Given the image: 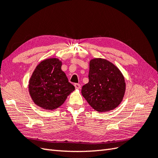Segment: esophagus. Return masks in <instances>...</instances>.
I'll list each match as a JSON object with an SVG mask.
<instances>
[{
	"label": "esophagus",
	"mask_w": 158,
	"mask_h": 158,
	"mask_svg": "<svg viewBox=\"0 0 158 158\" xmlns=\"http://www.w3.org/2000/svg\"><path fill=\"white\" fill-rule=\"evenodd\" d=\"M74 85H75V88L76 89H80V88H81V85H80L79 83H75V84Z\"/></svg>",
	"instance_id": "obj_1"
}]
</instances>
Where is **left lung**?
<instances>
[{
  "label": "left lung",
  "instance_id": "1",
  "mask_svg": "<svg viewBox=\"0 0 158 158\" xmlns=\"http://www.w3.org/2000/svg\"><path fill=\"white\" fill-rule=\"evenodd\" d=\"M89 82L82 87L81 94L98 112L113 110L122 101L126 82L119 69L102 58L90 60Z\"/></svg>",
  "mask_w": 158,
  "mask_h": 158
}]
</instances>
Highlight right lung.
<instances>
[{"label":"right lung","mask_w":158,"mask_h":158,"mask_svg":"<svg viewBox=\"0 0 158 158\" xmlns=\"http://www.w3.org/2000/svg\"><path fill=\"white\" fill-rule=\"evenodd\" d=\"M61 66L62 62L58 58L44 60L36 67L30 79V95L33 102L43 109L58 108L75 90Z\"/></svg>","instance_id":"1"}]
</instances>
